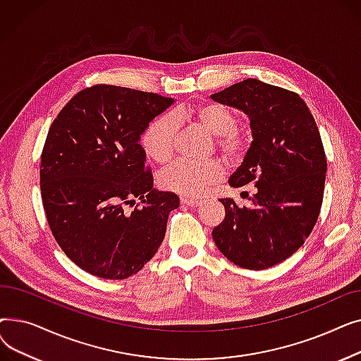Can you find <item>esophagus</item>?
<instances>
[{
	"label": "esophagus",
	"instance_id": "esophagus-1",
	"mask_svg": "<svg viewBox=\"0 0 361 361\" xmlns=\"http://www.w3.org/2000/svg\"><path fill=\"white\" fill-rule=\"evenodd\" d=\"M181 204H187V206H199L202 204V200L197 199H190V197H181Z\"/></svg>",
	"mask_w": 361,
	"mask_h": 361
}]
</instances>
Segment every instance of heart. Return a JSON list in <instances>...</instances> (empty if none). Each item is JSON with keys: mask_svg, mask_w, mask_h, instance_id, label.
I'll return each instance as SVG.
<instances>
[{"mask_svg": "<svg viewBox=\"0 0 361 361\" xmlns=\"http://www.w3.org/2000/svg\"><path fill=\"white\" fill-rule=\"evenodd\" d=\"M193 120L206 131L218 137V146L225 155L241 157L249 145L247 137L235 128L237 114L226 105L204 102L196 106H180L152 120L140 136V146L145 155L157 164H165L173 157L177 139V121ZM225 176L219 161H188L180 159L162 169L158 183L164 190L188 197L202 196L207 188L216 184Z\"/></svg>", "mask_w": 361, "mask_h": 361, "instance_id": "obj_1", "label": "heart"}]
</instances>
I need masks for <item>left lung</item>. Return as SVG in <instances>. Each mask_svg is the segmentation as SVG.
<instances>
[{"label":"left lung","instance_id":"1","mask_svg":"<svg viewBox=\"0 0 361 361\" xmlns=\"http://www.w3.org/2000/svg\"><path fill=\"white\" fill-rule=\"evenodd\" d=\"M211 98L249 117L253 142L228 183L257 188L252 207L221 199L225 218L212 237L238 267L268 269L294 255L317 221L326 178L324 145L312 112L294 92L245 79Z\"/></svg>","mask_w":361,"mask_h":361}]
</instances>
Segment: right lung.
<instances>
[{
    "label": "right lung",
    "mask_w": 361,
    "mask_h": 361,
    "mask_svg": "<svg viewBox=\"0 0 361 361\" xmlns=\"http://www.w3.org/2000/svg\"><path fill=\"white\" fill-rule=\"evenodd\" d=\"M173 98L121 86L80 90L54 120L41 158L49 228L83 271L105 279L137 274L164 241L176 193L154 188L140 136ZM139 198L133 212L126 206Z\"/></svg>",
    "instance_id": "obj_1"
}]
</instances>
